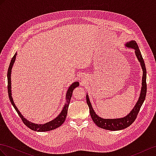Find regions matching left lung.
<instances>
[{
	"mask_svg": "<svg viewBox=\"0 0 156 156\" xmlns=\"http://www.w3.org/2000/svg\"><path fill=\"white\" fill-rule=\"evenodd\" d=\"M127 47H131L135 50L136 55L138 59V61L140 62L143 70V76H142V90L140 95L136 104L134 106L133 109L132 110L131 112L126 116L125 117L121 118V119H105L99 117V116L95 114L94 111L91 107V103L89 100L88 95H86V101L87 104L88 105L90 109V113L92 119L93 121L98 127L101 128L103 129L109 130H119L124 129H126L128 126H129L130 125L134 122V121L137 117V115L139 113V111L140 109V107L142 105V103L144 101L146 98V91H147V83H146V69L144 61L142 58L141 52L140 51L138 46L136 42L135 41H131L130 42L126 44Z\"/></svg>",
	"mask_w": 156,
	"mask_h": 156,
	"instance_id": "8db88e82",
	"label": "left lung"
}]
</instances>
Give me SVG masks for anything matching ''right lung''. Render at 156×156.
<instances>
[{
	"label": "right lung",
	"mask_w": 156,
	"mask_h": 156,
	"mask_svg": "<svg viewBox=\"0 0 156 156\" xmlns=\"http://www.w3.org/2000/svg\"><path fill=\"white\" fill-rule=\"evenodd\" d=\"M17 55V53H16L15 55H14V57L12 58L10 65L9 67V70H8V73H7V76H8V93H9V97L10 99V101L11 102L12 104L13 107H14L15 110L16 111V112L18 113V115L20 116V117L21 118L22 121H23V122L24 123V125L26 126H27L31 130H33L35 131H38V132H45V131H49V130H54L57 128L59 127L60 126H61L62 125V123L65 122L66 117V115H67V112H68V108H69V105L70 103V99L72 97V95H73V92L74 90L76 88V87H78L79 86V83L78 82L73 83L70 87L69 90L67 91V94H66V101L65 105V107L62 111V112L60 113V115L58 116L55 118L53 121H51L49 122L44 124V125H37V124H34L31 123L30 122H29L28 121H27V119L23 118V117L21 115V113H20V111H18V109H17V107H16L13 99L12 98V94H11V78H10V75H11V70L12 68L13 64L15 61L16 59V56Z\"/></svg>",
	"instance_id": "right-lung-1"
}]
</instances>
